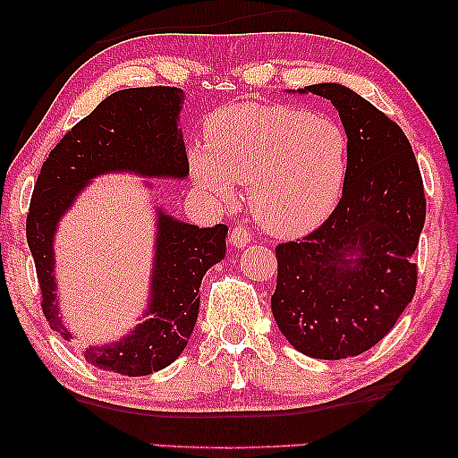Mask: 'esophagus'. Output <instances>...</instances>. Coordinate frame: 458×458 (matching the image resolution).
<instances>
[{"instance_id": "obj_1", "label": "esophagus", "mask_w": 458, "mask_h": 458, "mask_svg": "<svg viewBox=\"0 0 458 458\" xmlns=\"http://www.w3.org/2000/svg\"><path fill=\"white\" fill-rule=\"evenodd\" d=\"M250 240H252V237H250V231H248V227H243V225H237V227L231 229V233H229V242L233 243L235 248L246 246V243H250Z\"/></svg>"}]
</instances>
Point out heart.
<instances>
[{
    "label": "heart",
    "mask_w": 458,
    "mask_h": 458,
    "mask_svg": "<svg viewBox=\"0 0 458 458\" xmlns=\"http://www.w3.org/2000/svg\"><path fill=\"white\" fill-rule=\"evenodd\" d=\"M208 149L190 152L196 183L218 202L250 183L254 218L275 235L321 225L340 202L348 174L346 131L329 116L271 104L216 110L204 127Z\"/></svg>",
    "instance_id": "obj_1"
}]
</instances>
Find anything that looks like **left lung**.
I'll return each mask as SVG.
<instances>
[{"mask_svg": "<svg viewBox=\"0 0 458 458\" xmlns=\"http://www.w3.org/2000/svg\"><path fill=\"white\" fill-rule=\"evenodd\" d=\"M302 93L331 99L340 112L348 174L327 221L275 248L271 309L293 348L340 360L384 340L415 296L425 191L411 141L392 118L337 83Z\"/></svg>", "mask_w": 458, "mask_h": 458, "instance_id": "1", "label": "left lung"}]
</instances>
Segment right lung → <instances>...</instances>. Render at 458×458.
Here are the masks:
<instances>
[{
    "instance_id": "add662e5",
    "label": "right lung",
    "mask_w": 458,
    "mask_h": 458,
    "mask_svg": "<svg viewBox=\"0 0 458 458\" xmlns=\"http://www.w3.org/2000/svg\"><path fill=\"white\" fill-rule=\"evenodd\" d=\"M183 102L179 87H133L112 93L79 121L49 152L37 177L27 215V242L35 260L41 309L62 340L71 334L58 317L54 284L55 223L87 181L108 171H135L146 177H187L183 135L177 118ZM152 304L135 331L112 346L89 348L93 367L140 377L177 360L198 321L199 284L223 260L227 225L199 229L162 215L158 218Z\"/></svg>"
}]
</instances>
